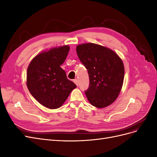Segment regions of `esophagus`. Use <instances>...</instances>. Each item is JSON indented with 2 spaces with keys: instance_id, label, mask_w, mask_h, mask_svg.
<instances>
[{
  "instance_id": "34e87169",
  "label": "esophagus",
  "mask_w": 157,
  "mask_h": 157,
  "mask_svg": "<svg viewBox=\"0 0 157 157\" xmlns=\"http://www.w3.org/2000/svg\"><path fill=\"white\" fill-rule=\"evenodd\" d=\"M73 82L75 83V84L77 85V86H78V80H77V78H75V79H74Z\"/></svg>"
}]
</instances>
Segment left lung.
Segmentation results:
<instances>
[{
  "label": "left lung",
  "instance_id": "1",
  "mask_svg": "<svg viewBox=\"0 0 157 157\" xmlns=\"http://www.w3.org/2000/svg\"><path fill=\"white\" fill-rule=\"evenodd\" d=\"M77 53L88 70L90 86L85 94L94 107L111 105L121 91L124 77L122 60L111 49L94 43L78 44Z\"/></svg>",
  "mask_w": 157,
  "mask_h": 157
}]
</instances>
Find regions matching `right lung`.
I'll return each mask as SVG.
<instances>
[{
	"instance_id": "obj_1",
	"label": "right lung",
	"mask_w": 157,
	"mask_h": 157,
	"mask_svg": "<svg viewBox=\"0 0 157 157\" xmlns=\"http://www.w3.org/2000/svg\"><path fill=\"white\" fill-rule=\"evenodd\" d=\"M68 45L42 51L30 62L27 71V86L41 105L51 109L60 107L77 86L67 78L60 67L67 58Z\"/></svg>"
}]
</instances>
